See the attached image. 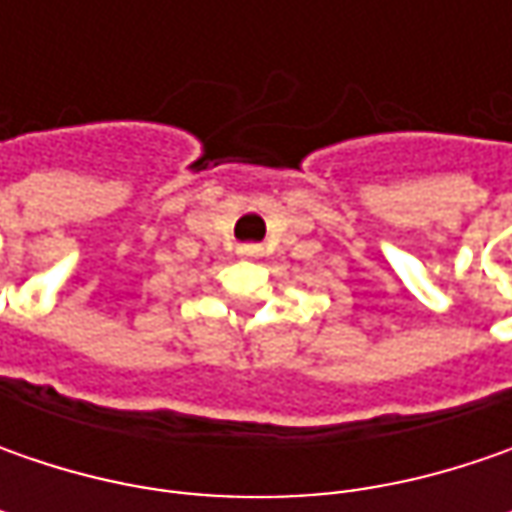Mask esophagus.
<instances>
[{"label": "esophagus", "instance_id": "esophagus-1", "mask_svg": "<svg viewBox=\"0 0 512 512\" xmlns=\"http://www.w3.org/2000/svg\"><path fill=\"white\" fill-rule=\"evenodd\" d=\"M262 253V247L253 245V242H247V245H239V256H259Z\"/></svg>", "mask_w": 512, "mask_h": 512}]
</instances>
